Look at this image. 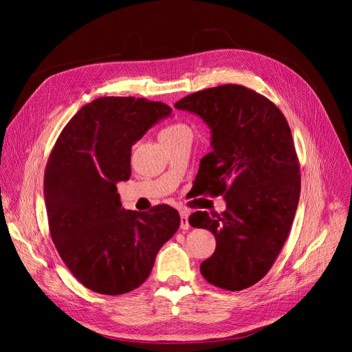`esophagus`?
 <instances>
[{
    "label": "esophagus",
    "mask_w": 352,
    "mask_h": 352,
    "mask_svg": "<svg viewBox=\"0 0 352 352\" xmlns=\"http://www.w3.org/2000/svg\"><path fill=\"white\" fill-rule=\"evenodd\" d=\"M180 228L184 230L189 229V221H188V210L185 208H180Z\"/></svg>",
    "instance_id": "esophagus-1"
}]
</instances>
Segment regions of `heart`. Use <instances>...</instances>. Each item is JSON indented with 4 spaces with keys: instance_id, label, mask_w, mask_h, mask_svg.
<instances>
[{
    "instance_id": "obj_1",
    "label": "heart",
    "mask_w": 352,
    "mask_h": 352,
    "mask_svg": "<svg viewBox=\"0 0 352 352\" xmlns=\"http://www.w3.org/2000/svg\"><path fill=\"white\" fill-rule=\"evenodd\" d=\"M185 132H190L189 127L185 123H173V124H168L166 126L164 129L160 133V138L163 136H175L179 133H185Z\"/></svg>"
}]
</instances>
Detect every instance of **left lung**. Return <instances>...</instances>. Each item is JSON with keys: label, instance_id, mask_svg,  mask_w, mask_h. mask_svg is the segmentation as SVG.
Segmentation results:
<instances>
[{"label": "left lung", "instance_id": "obj_1", "mask_svg": "<svg viewBox=\"0 0 352 352\" xmlns=\"http://www.w3.org/2000/svg\"><path fill=\"white\" fill-rule=\"evenodd\" d=\"M211 129L212 151L201 160L199 194L221 195L226 211H195L192 228L216 238V251L201 263L204 279L226 291H242L272 269L289 235L300 201L301 175L283 113L242 85H220L177 101Z\"/></svg>", "mask_w": 352, "mask_h": 352}]
</instances>
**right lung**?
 <instances>
[{"label": "right lung", "instance_id": "1", "mask_svg": "<svg viewBox=\"0 0 352 352\" xmlns=\"http://www.w3.org/2000/svg\"><path fill=\"white\" fill-rule=\"evenodd\" d=\"M170 113L158 101L101 97L72 117L52 146L44 176L51 239L94 292L122 295L141 286L179 229L177 210L126 211L116 186L131 177L132 145Z\"/></svg>", "mask_w": 352, "mask_h": 352}]
</instances>
